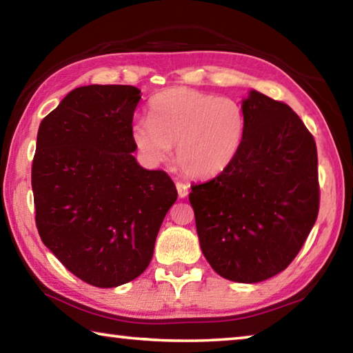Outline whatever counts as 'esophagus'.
Here are the masks:
<instances>
[{"label":"esophagus","instance_id":"1","mask_svg":"<svg viewBox=\"0 0 353 353\" xmlns=\"http://www.w3.org/2000/svg\"><path fill=\"white\" fill-rule=\"evenodd\" d=\"M176 188H177L179 198H185V196H187L188 191H190V185L185 183V182H177Z\"/></svg>","mask_w":353,"mask_h":353}]
</instances>
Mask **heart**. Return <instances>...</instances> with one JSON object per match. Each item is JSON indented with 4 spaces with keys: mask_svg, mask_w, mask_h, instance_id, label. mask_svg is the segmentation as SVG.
<instances>
[{
    "mask_svg": "<svg viewBox=\"0 0 353 353\" xmlns=\"http://www.w3.org/2000/svg\"><path fill=\"white\" fill-rule=\"evenodd\" d=\"M246 128L238 101L193 88H168L151 99L148 121L134 124L132 140L149 162H163L176 146V162L183 172L212 177L234 162Z\"/></svg>",
    "mask_w": 353,
    "mask_h": 353,
    "instance_id": "obj_1",
    "label": "heart"
}]
</instances>
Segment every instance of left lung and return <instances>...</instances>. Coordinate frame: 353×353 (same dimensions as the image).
Listing matches in <instances>:
<instances>
[{
    "instance_id": "8db88e82",
    "label": "left lung",
    "mask_w": 353,
    "mask_h": 353,
    "mask_svg": "<svg viewBox=\"0 0 353 353\" xmlns=\"http://www.w3.org/2000/svg\"><path fill=\"white\" fill-rule=\"evenodd\" d=\"M240 152L210 181L191 185L202 254L221 277L256 283L288 268L319 212L318 151L288 104L252 90Z\"/></svg>"
}]
</instances>
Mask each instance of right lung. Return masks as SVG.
Here are the masks:
<instances>
[{
  "mask_svg": "<svg viewBox=\"0 0 353 353\" xmlns=\"http://www.w3.org/2000/svg\"><path fill=\"white\" fill-rule=\"evenodd\" d=\"M140 98L132 85L74 88L37 134L31 182L39 235L70 272L98 288L146 270L177 199L165 171L141 168L132 155Z\"/></svg>",
  "mask_w": 353,
  "mask_h": 353,
  "instance_id": "add662e5",
  "label": "right lung"
}]
</instances>
